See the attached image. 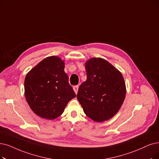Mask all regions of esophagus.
Listing matches in <instances>:
<instances>
[{
	"instance_id": "1",
	"label": "esophagus",
	"mask_w": 159,
	"mask_h": 159,
	"mask_svg": "<svg viewBox=\"0 0 159 159\" xmlns=\"http://www.w3.org/2000/svg\"><path fill=\"white\" fill-rule=\"evenodd\" d=\"M78 88H79V86L78 85H75L73 87V89L74 91V92L75 93V94L78 93Z\"/></svg>"
}]
</instances>
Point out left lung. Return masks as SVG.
<instances>
[{"mask_svg": "<svg viewBox=\"0 0 159 159\" xmlns=\"http://www.w3.org/2000/svg\"><path fill=\"white\" fill-rule=\"evenodd\" d=\"M87 80L78 89L77 98L86 115L97 122L113 117L126 95L123 75L107 61L93 58L85 63Z\"/></svg>", "mask_w": 159, "mask_h": 159, "instance_id": "left-lung-1", "label": "left lung"}]
</instances>
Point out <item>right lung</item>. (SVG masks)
Returning a JSON list of instances; mask_svg holds the SVG:
<instances>
[{
	"mask_svg": "<svg viewBox=\"0 0 159 159\" xmlns=\"http://www.w3.org/2000/svg\"><path fill=\"white\" fill-rule=\"evenodd\" d=\"M64 68L65 63L58 57H49L25 77V98L31 110L42 118H57L75 97Z\"/></svg>",
	"mask_w": 159,
	"mask_h": 159,
	"instance_id": "right-lung-1",
	"label": "right lung"
}]
</instances>
